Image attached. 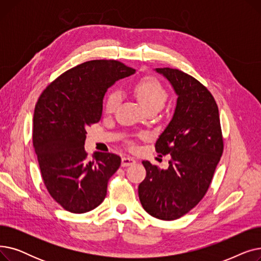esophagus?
Masks as SVG:
<instances>
[{
    "mask_svg": "<svg viewBox=\"0 0 261 261\" xmlns=\"http://www.w3.org/2000/svg\"><path fill=\"white\" fill-rule=\"evenodd\" d=\"M134 163H135V160L133 158H130V156H123L121 159V166L122 167L131 166V165H133Z\"/></svg>",
    "mask_w": 261,
    "mask_h": 261,
    "instance_id": "obj_1",
    "label": "esophagus"
}]
</instances>
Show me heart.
<instances>
[{
	"instance_id": "b5f03b06",
	"label": "heart",
	"mask_w": 261,
	"mask_h": 261,
	"mask_svg": "<svg viewBox=\"0 0 261 261\" xmlns=\"http://www.w3.org/2000/svg\"><path fill=\"white\" fill-rule=\"evenodd\" d=\"M133 92L136 98L144 109L156 108L161 109L167 99V91L161 82L151 76L143 77L133 86ZM120 100V94L116 90L110 91L105 100V110L107 113L115 111Z\"/></svg>"
}]
</instances>
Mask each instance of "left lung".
<instances>
[{
	"label": "left lung",
	"mask_w": 261,
	"mask_h": 261,
	"mask_svg": "<svg viewBox=\"0 0 261 261\" xmlns=\"http://www.w3.org/2000/svg\"><path fill=\"white\" fill-rule=\"evenodd\" d=\"M177 95L173 116L155 143L156 152L170 154L169 167L143 161L145 180L139 185L144 210L161 220H175L203 199L223 152L219 110L200 81L180 70L155 68Z\"/></svg>",
	"instance_id": "1"
}]
</instances>
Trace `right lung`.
<instances>
[{
	"instance_id": "obj_1",
	"label": "right lung",
	"mask_w": 261,
	"mask_h": 261,
	"mask_svg": "<svg viewBox=\"0 0 261 261\" xmlns=\"http://www.w3.org/2000/svg\"><path fill=\"white\" fill-rule=\"evenodd\" d=\"M135 70L116 60H92L64 72L40 95L35 107L33 143L50 197L74 214L88 213L107 196L120 158L95 152L88 160L87 128L98 122L107 90Z\"/></svg>"
}]
</instances>
